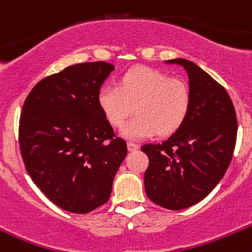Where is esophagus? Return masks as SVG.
<instances>
[{
    "instance_id": "esophagus-1",
    "label": "esophagus",
    "mask_w": 252,
    "mask_h": 252,
    "mask_svg": "<svg viewBox=\"0 0 252 252\" xmlns=\"http://www.w3.org/2000/svg\"><path fill=\"white\" fill-rule=\"evenodd\" d=\"M126 145H128V150L129 151H135V150H138V149H139L138 144L131 143V141H128V144H126Z\"/></svg>"
}]
</instances>
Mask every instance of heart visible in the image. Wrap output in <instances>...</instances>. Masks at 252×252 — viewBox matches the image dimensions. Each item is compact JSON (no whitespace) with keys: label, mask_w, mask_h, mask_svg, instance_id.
Segmentation results:
<instances>
[{"label":"heart","mask_w":252,"mask_h":252,"mask_svg":"<svg viewBox=\"0 0 252 252\" xmlns=\"http://www.w3.org/2000/svg\"><path fill=\"white\" fill-rule=\"evenodd\" d=\"M191 101L187 82L145 66L128 70L119 86L106 85L98 94L99 107L113 126L119 128L134 111L138 113L122 129L129 139L173 134L185 123Z\"/></svg>","instance_id":"heart-1"}]
</instances>
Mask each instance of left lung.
I'll list each match as a JSON object with an SVG mask.
<instances>
[{
    "label": "left lung",
    "mask_w": 252,
    "mask_h": 252,
    "mask_svg": "<svg viewBox=\"0 0 252 252\" xmlns=\"http://www.w3.org/2000/svg\"><path fill=\"white\" fill-rule=\"evenodd\" d=\"M185 67L189 79L191 108L185 123L161 144H146L144 176L146 196L171 211L206 198L223 178L233 158L238 119L226 90L186 59L167 60Z\"/></svg>",
    "instance_id": "obj_1"
}]
</instances>
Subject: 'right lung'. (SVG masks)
I'll return each instance as SVG.
<instances>
[{"instance_id": "obj_1", "label": "right lung", "mask_w": 252, "mask_h": 252, "mask_svg": "<svg viewBox=\"0 0 252 252\" xmlns=\"http://www.w3.org/2000/svg\"><path fill=\"white\" fill-rule=\"evenodd\" d=\"M114 66L82 63L39 81L19 118V149L27 172L58 207L86 214L109 199L126 156L98 103Z\"/></svg>"}]
</instances>
